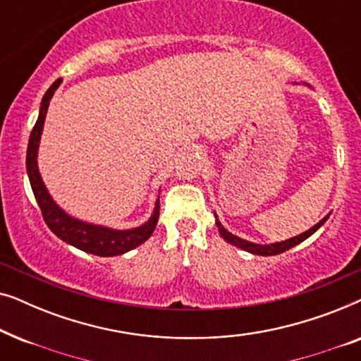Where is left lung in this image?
Instances as JSON below:
<instances>
[{
	"instance_id": "obj_1",
	"label": "left lung",
	"mask_w": 361,
	"mask_h": 361,
	"mask_svg": "<svg viewBox=\"0 0 361 361\" xmlns=\"http://www.w3.org/2000/svg\"><path fill=\"white\" fill-rule=\"evenodd\" d=\"M327 219H329V215H325L324 219L320 220L317 225H314L312 228H309L307 231H304V233L294 236V238H289V240H286V241H279V243H271V245L251 243V241H246V240H243V238H240V236L230 233L228 230L224 228V225L220 224V220L216 219V215H215V225H216V228H219L220 235L224 236V240L228 241L230 245L238 246V248L248 251V253H253V255H259V256H274V255L284 253V251L294 248L295 245L302 243V241L307 240L310 235H314L315 231H317V230L320 228V226H322V225L325 224V221H327Z\"/></svg>"
}]
</instances>
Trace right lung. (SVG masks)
I'll list each match as a JSON object with an SVG mask.
<instances>
[{
	"mask_svg": "<svg viewBox=\"0 0 361 361\" xmlns=\"http://www.w3.org/2000/svg\"><path fill=\"white\" fill-rule=\"evenodd\" d=\"M62 83V78H57L56 82L49 87V90L44 95L39 108V118L34 125L31 136H29L27 145V156H26V169L31 182L34 197H36L39 207H41L44 221H46L49 228L54 235L66 241V243L75 246V248L85 251V253L97 255V256H118L136 248L141 243L149 238L157 225L159 219V199L156 200L154 212H152L151 219L142 224L141 226L131 230H113L108 226L87 224V221L77 220L66 214L56 202L52 200L46 185H44L42 177L39 174L37 167V149L39 141H41L44 121H46L49 102L57 90L59 85Z\"/></svg>",
	"mask_w": 361,
	"mask_h": 361,
	"instance_id": "obj_1",
	"label": "right lung"
}]
</instances>
